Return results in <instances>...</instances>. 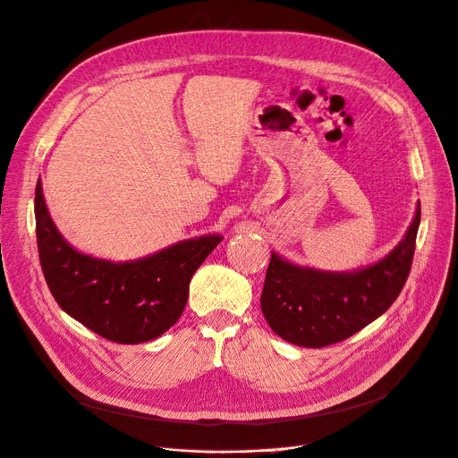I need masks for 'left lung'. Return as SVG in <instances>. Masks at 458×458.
<instances>
[{
	"label": "left lung",
	"mask_w": 458,
	"mask_h": 458,
	"mask_svg": "<svg viewBox=\"0 0 458 458\" xmlns=\"http://www.w3.org/2000/svg\"><path fill=\"white\" fill-rule=\"evenodd\" d=\"M420 204L405 237L380 263L351 274L300 268L272 252L261 310L277 336L300 347H327L356 335L398 298L411 272Z\"/></svg>",
	"instance_id": "8db88e82"
}]
</instances>
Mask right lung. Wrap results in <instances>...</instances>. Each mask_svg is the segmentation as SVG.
Wrapping results in <instances>:
<instances>
[{
  "label": "right lung",
  "instance_id": "obj_1",
  "mask_svg": "<svg viewBox=\"0 0 458 458\" xmlns=\"http://www.w3.org/2000/svg\"><path fill=\"white\" fill-rule=\"evenodd\" d=\"M34 216L39 265L56 303L98 336L126 345L155 340L177 323L191 276L223 239L206 235L133 263H111L78 254L64 241L39 181Z\"/></svg>",
  "mask_w": 458,
  "mask_h": 458
}]
</instances>
